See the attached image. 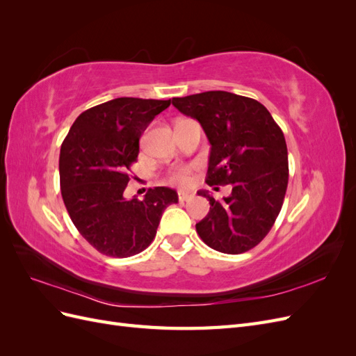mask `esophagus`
Listing matches in <instances>:
<instances>
[{
    "mask_svg": "<svg viewBox=\"0 0 356 356\" xmlns=\"http://www.w3.org/2000/svg\"><path fill=\"white\" fill-rule=\"evenodd\" d=\"M191 197H193V193H191V191H184V190L178 191V199H179V202H187V200H190Z\"/></svg>",
    "mask_w": 356,
    "mask_h": 356,
    "instance_id": "1",
    "label": "esophagus"
}]
</instances>
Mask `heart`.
<instances>
[{
	"label": "heart",
	"instance_id": "1",
	"mask_svg": "<svg viewBox=\"0 0 356 356\" xmlns=\"http://www.w3.org/2000/svg\"><path fill=\"white\" fill-rule=\"evenodd\" d=\"M190 179H191V169L187 166L172 169L168 177V181L174 186H187Z\"/></svg>",
	"mask_w": 356,
	"mask_h": 356
}]
</instances>
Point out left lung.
Returning <instances> with one entry per match:
<instances>
[{"mask_svg": "<svg viewBox=\"0 0 356 356\" xmlns=\"http://www.w3.org/2000/svg\"><path fill=\"white\" fill-rule=\"evenodd\" d=\"M178 111L196 118L211 144L208 186H232V195L209 200L196 224L200 239L224 254L260 243L281 212L288 186L285 136L266 106L246 96L211 90L174 98Z\"/></svg>", "mask_w": 356, "mask_h": 356, "instance_id": "8db88e82", "label": "left lung"}]
</instances>
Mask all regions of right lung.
Masks as SVG:
<instances>
[{"label":"right lung","mask_w":356,"mask_h":356,"mask_svg":"<svg viewBox=\"0 0 356 356\" xmlns=\"http://www.w3.org/2000/svg\"><path fill=\"white\" fill-rule=\"evenodd\" d=\"M169 101L117 98L81 113L59 156L63 203L83 238L101 254L126 258L153 242L161 213L178 202L175 190L154 187L143 200L124 197L126 172L139 138Z\"/></svg>","instance_id":"1"}]
</instances>
